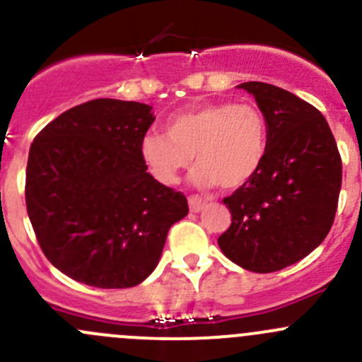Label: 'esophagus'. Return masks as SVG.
Masks as SVG:
<instances>
[{
    "label": "esophagus",
    "instance_id": "esophagus-1",
    "mask_svg": "<svg viewBox=\"0 0 362 362\" xmlns=\"http://www.w3.org/2000/svg\"><path fill=\"white\" fill-rule=\"evenodd\" d=\"M204 204H206V202H204L202 196H189V208H191V211H194V214L202 211Z\"/></svg>",
    "mask_w": 362,
    "mask_h": 362
}]
</instances>
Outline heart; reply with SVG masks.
<instances>
[{
    "instance_id": "1",
    "label": "heart",
    "mask_w": 362,
    "mask_h": 362,
    "mask_svg": "<svg viewBox=\"0 0 362 362\" xmlns=\"http://www.w3.org/2000/svg\"><path fill=\"white\" fill-rule=\"evenodd\" d=\"M268 151V122L252 103L218 101L173 113L166 134L141 138L140 154L160 184L173 185L196 156L192 182L238 189L254 177Z\"/></svg>"
}]
</instances>
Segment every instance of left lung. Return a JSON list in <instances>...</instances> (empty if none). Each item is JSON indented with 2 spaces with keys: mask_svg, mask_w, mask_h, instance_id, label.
I'll return each mask as SVG.
<instances>
[{
  "mask_svg": "<svg viewBox=\"0 0 362 362\" xmlns=\"http://www.w3.org/2000/svg\"><path fill=\"white\" fill-rule=\"evenodd\" d=\"M268 122V151L257 173L224 198L231 226L222 254L255 273L306 257L333 226L341 189V158L324 115L286 89L243 82Z\"/></svg>",
  "mask_w": 362,
  "mask_h": 362,
  "instance_id": "8db88e82",
  "label": "left lung"
}]
</instances>
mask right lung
Instances as JSON below:
<instances>
[{"label":"right lung","instance_id":"1","mask_svg":"<svg viewBox=\"0 0 362 362\" xmlns=\"http://www.w3.org/2000/svg\"><path fill=\"white\" fill-rule=\"evenodd\" d=\"M156 117L101 98L47 124L29 148L25 206L45 257L80 284L124 289L158 266L187 198L147 173L141 138Z\"/></svg>","mask_w":362,"mask_h":362}]
</instances>
